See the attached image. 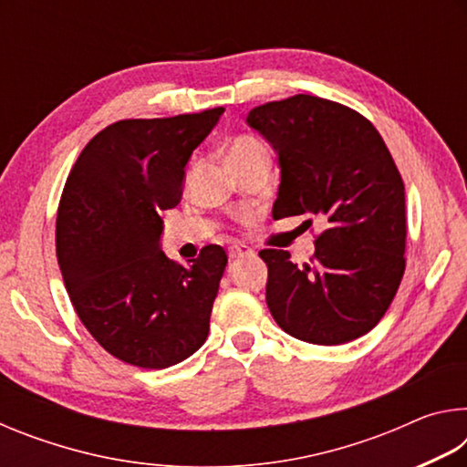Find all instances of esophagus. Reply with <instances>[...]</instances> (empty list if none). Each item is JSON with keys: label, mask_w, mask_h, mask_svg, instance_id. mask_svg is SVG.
Returning a JSON list of instances; mask_svg holds the SVG:
<instances>
[{"label": "esophagus", "mask_w": 467, "mask_h": 467, "mask_svg": "<svg viewBox=\"0 0 467 467\" xmlns=\"http://www.w3.org/2000/svg\"><path fill=\"white\" fill-rule=\"evenodd\" d=\"M247 255H253V251L249 247H233L231 249V259H241Z\"/></svg>", "instance_id": "obj_1"}]
</instances>
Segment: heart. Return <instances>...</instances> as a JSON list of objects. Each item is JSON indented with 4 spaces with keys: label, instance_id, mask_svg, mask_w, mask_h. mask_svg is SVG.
<instances>
[{
    "label": "heart",
    "instance_id": "b5f03b06",
    "mask_svg": "<svg viewBox=\"0 0 467 467\" xmlns=\"http://www.w3.org/2000/svg\"><path fill=\"white\" fill-rule=\"evenodd\" d=\"M255 156H267L264 144L251 136H239L228 144V164L251 161Z\"/></svg>",
    "mask_w": 467,
    "mask_h": 467
}]
</instances>
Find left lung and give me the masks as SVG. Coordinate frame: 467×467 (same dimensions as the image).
I'll list each match as a JSON object with an SVG mask.
<instances>
[{
    "label": "left lung",
    "mask_w": 467,
    "mask_h": 467,
    "mask_svg": "<svg viewBox=\"0 0 467 467\" xmlns=\"http://www.w3.org/2000/svg\"><path fill=\"white\" fill-rule=\"evenodd\" d=\"M244 121L278 156L274 220L306 214L323 224L311 264L298 267L282 249L259 253L274 321L319 346L368 334L406 267L404 181L383 138L357 110L311 94L251 109Z\"/></svg>",
    "instance_id": "1"
}]
</instances>
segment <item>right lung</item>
Masks as SVG:
<instances>
[{"mask_svg":"<svg viewBox=\"0 0 467 467\" xmlns=\"http://www.w3.org/2000/svg\"><path fill=\"white\" fill-rule=\"evenodd\" d=\"M223 113L109 125L63 187L55 241L69 300L92 337L128 365L169 368L208 337L226 251L208 244L192 265L171 262L161 214L181 202L189 158Z\"/></svg>","mask_w":467,"mask_h":467,"instance_id":"add662e5","label":"right lung"}]
</instances>
